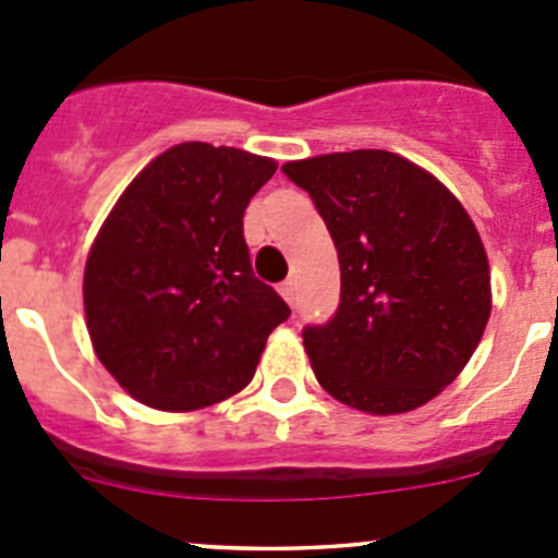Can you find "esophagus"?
Returning a JSON list of instances; mask_svg holds the SVG:
<instances>
[{
	"instance_id": "1",
	"label": "esophagus",
	"mask_w": 558,
	"mask_h": 558,
	"mask_svg": "<svg viewBox=\"0 0 558 558\" xmlns=\"http://www.w3.org/2000/svg\"><path fill=\"white\" fill-rule=\"evenodd\" d=\"M280 296H283V300L289 302V305H294V300H296L294 280H286V283H280Z\"/></svg>"
}]
</instances>
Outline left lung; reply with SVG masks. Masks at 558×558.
I'll list each match as a JSON object with an SVG mask.
<instances>
[{"label":"left lung","mask_w":558,"mask_h":558,"mask_svg":"<svg viewBox=\"0 0 558 558\" xmlns=\"http://www.w3.org/2000/svg\"><path fill=\"white\" fill-rule=\"evenodd\" d=\"M311 194L340 258V305L305 326L318 384L375 415L421 408L464 369L492 315L475 223L451 191L388 150L283 165Z\"/></svg>","instance_id":"1"}]
</instances>
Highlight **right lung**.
I'll list each match as a JSON object with an SVG mask.
<instances>
[{
    "label": "right lung",
    "instance_id": "obj_1",
    "mask_svg": "<svg viewBox=\"0 0 558 558\" xmlns=\"http://www.w3.org/2000/svg\"><path fill=\"white\" fill-rule=\"evenodd\" d=\"M275 170L247 150L180 143L107 216L83 305L99 362L137 402L185 413L251 384L269 331L291 315L253 275L243 238L247 202Z\"/></svg>",
    "mask_w": 558,
    "mask_h": 558
}]
</instances>
